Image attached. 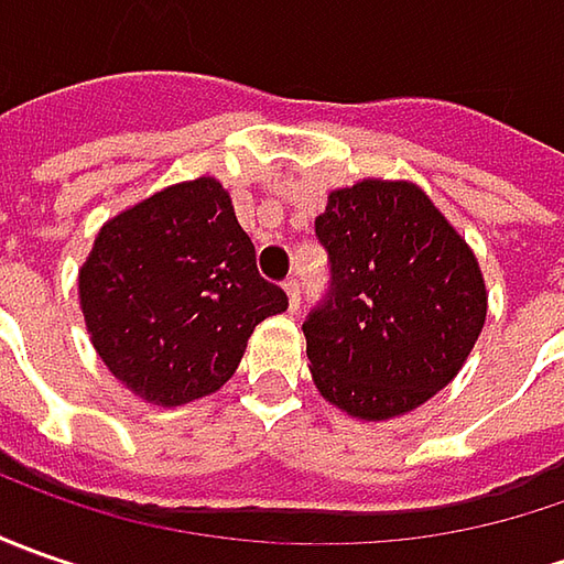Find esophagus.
Instances as JSON below:
<instances>
[{"label": "esophagus", "instance_id": "esophagus-1", "mask_svg": "<svg viewBox=\"0 0 564 564\" xmlns=\"http://www.w3.org/2000/svg\"><path fill=\"white\" fill-rule=\"evenodd\" d=\"M285 294H289V307H292V311H297V307H301V279H289V282H285Z\"/></svg>", "mask_w": 564, "mask_h": 564}]
</instances>
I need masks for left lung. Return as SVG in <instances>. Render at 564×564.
<instances>
[{"instance_id":"left-lung-1","label":"left lung","mask_w":564,"mask_h":564,"mask_svg":"<svg viewBox=\"0 0 564 564\" xmlns=\"http://www.w3.org/2000/svg\"><path fill=\"white\" fill-rule=\"evenodd\" d=\"M329 292L304 319L307 360L326 401L389 421L445 389L487 319L474 250L411 182L364 178L316 216Z\"/></svg>"}]
</instances>
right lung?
Segmentation results:
<instances>
[{
  "instance_id": "1",
  "label": "right lung",
  "mask_w": 564,
  "mask_h": 564,
  "mask_svg": "<svg viewBox=\"0 0 564 564\" xmlns=\"http://www.w3.org/2000/svg\"><path fill=\"white\" fill-rule=\"evenodd\" d=\"M77 292L102 364L163 408L216 392L253 326L289 307L257 272V250L216 178L156 191L109 219Z\"/></svg>"
}]
</instances>
